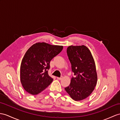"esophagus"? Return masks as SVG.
<instances>
[{"instance_id": "34e87169", "label": "esophagus", "mask_w": 120, "mask_h": 120, "mask_svg": "<svg viewBox=\"0 0 120 120\" xmlns=\"http://www.w3.org/2000/svg\"><path fill=\"white\" fill-rule=\"evenodd\" d=\"M63 76H61L60 77H57V79H58V80H61V79H63Z\"/></svg>"}]
</instances>
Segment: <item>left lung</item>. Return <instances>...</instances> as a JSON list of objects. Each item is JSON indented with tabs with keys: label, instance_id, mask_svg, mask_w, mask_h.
Listing matches in <instances>:
<instances>
[{
	"label": "left lung",
	"instance_id": "left-lung-1",
	"mask_svg": "<svg viewBox=\"0 0 120 120\" xmlns=\"http://www.w3.org/2000/svg\"><path fill=\"white\" fill-rule=\"evenodd\" d=\"M67 52L75 77H72L70 85L65 89L74 100H82L92 94L97 84V74L94 58L84 45L70 46Z\"/></svg>",
	"mask_w": 120,
	"mask_h": 120
}]
</instances>
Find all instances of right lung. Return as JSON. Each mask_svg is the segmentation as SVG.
Segmentation results:
<instances>
[{"instance_id": "add662e5", "label": "right lung", "mask_w": 120, "mask_h": 120, "mask_svg": "<svg viewBox=\"0 0 120 120\" xmlns=\"http://www.w3.org/2000/svg\"><path fill=\"white\" fill-rule=\"evenodd\" d=\"M63 49V46L39 42L26 52L20 66V81L28 93L38 95L50 85L53 79L48 75L50 62Z\"/></svg>"}]
</instances>
